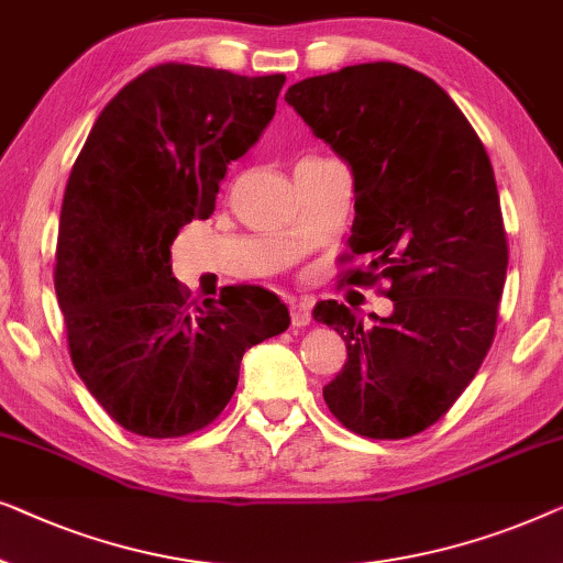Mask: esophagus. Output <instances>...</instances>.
<instances>
[{"label":"esophagus","mask_w":563,"mask_h":563,"mask_svg":"<svg viewBox=\"0 0 563 563\" xmlns=\"http://www.w3.org/2000/svg\"><path fill=\"white\" fill-rule=\"evenodd\" d=\"M290 323L296 329L308 327V323H311V311H308V306L303 303V300H290Z\"/></svg>","instance_id":"esophagus-1"}]
</instances>
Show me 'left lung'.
Instances as JSON below:
<instances>
[{"mask_svg": "<svg viewBox=\"0 0 563 563\" xmlns=\"http://www.w3.org/2000/svg\"><path fill=\"white\" fill-rule=\"evenodd\" d=\"M285 101L352 168L346 283H390L372 327L336 300L313 319L342 334L346 362L323 387L342 426L416 437L454 406L495 339L508 273L500 196L477 132L433 78L377 60L292 84Z\"/></svg>", "mask_w": 563, "mask_h": 563, "instance_id": "1", "label": "left lung"}]
</instances>
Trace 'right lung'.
<instances>
[{"label": "right lung", "instance_id": "right-lung-1", "mask_svg": "<svg viewBox=\"0 0 563 563\" xmlns=\"http://www.w3.org/2000/svg\"><path fill=\"white\" fill-rule=\"evenodd\" d=\"M283 84L163 63L101 109L76 157L55 296L78 377L126 431L176 439L209 426L244 352L288 329L271 290L229 285L199 306L170 271L180 227L211 217L227 165L271 124Z\"/></svg>", "mask_w": 563, "mask_h": 563}]
</instances>
